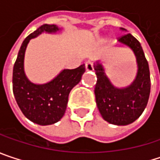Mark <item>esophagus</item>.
Returning a JSON list of instances; mask_svg holds the SVG:
<instances>
[{"mask_svg":"<svg viewBox=\"0 0 160 160\" xmlns=\"http://www.w3.org/2000/svg\"><path fill=\"white\" fill-rule=\"evenodd\" d=\"M85 65H86V69L87 71H92V70H94V64L91 63L90 61L86 62Z\"/></svg>","mask_w":160,"mask_h":160,"instance_id":"34e87169","label":"esophagus"}]
</instances>
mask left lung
I'll list each match as a JSON object with an SVG mask.
<instances>
[{
    "label": "left lung",
    "instance_id": "obj_1",
    "mask_svg": "<svg viewBox=\"0 0 160 160\" xmlns=\"http://www.w3.org/2000/svg\"><path fill=\"white\" fill-rule=\"evenodd\" d=\"M120 42L134 51L138 62V75L131 86L118 89L110 83L102 65L97 62L95 71L97 81L95 95L97 108L103 118L111 124L125 126L138 119L147 107L150 94V74L141 44L132 34L118 38Z\"/></svg>",
    "mask_w": 160,
    "mask_h": 160
}]
</instances>
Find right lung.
I'll return each mask as SVG.
<instances>
[{"label":"right lung","mask_w":160,"mask_h":160,"mask_svg":"<svg viewBox=\"0 0 160 160\" xmlns=\"http://www.w3.org/2000/svg\"><path fill=\"white\" fill-rule=\"evenodd\" d=\"M55 24H43L24 39L12 71V91L22 114L33 123L41 126L52 125L63 118L66 110L70 91L76 86L85 73V64L75 69L63 70L52 81L35 85L27 79L23 71V58L29 41L42 32H56Z\"/></svg>","instance_id":"add662e5"}]
</instances>
